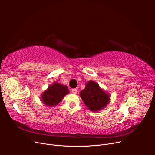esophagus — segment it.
Returning a JSON list of instances; mask_svg holds the SVG:
<instances>
[{
	"label": "esophagus",
	"instance_id": "obj_1",
	"mask_svg": "<svg viewBox=\"0 0 155 155\" xmlns=\"http://www.w3.org/2000/svg\"><path fill=\"white\" fill-rule=\"evenodd\" d=\"M78 92V90L76 88H72V92L74 93V94H76Z\"/></svg>",
	"mask_w": 155,
	"mask_h": 155
}]
</instances>
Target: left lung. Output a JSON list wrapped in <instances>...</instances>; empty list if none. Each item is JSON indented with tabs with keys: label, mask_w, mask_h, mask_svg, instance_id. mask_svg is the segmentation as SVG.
Listing matches in <instances>:
<instances>
[{
	"label": "left lung",
	"mask_w": 155,
	"mask_h": 155,
	"mask_svg": "<svg viewBox=\"0 0 155 155\" xmlns=\"http://www.w3.org/2000/svg\"><path fill=\"white\" fill-rule=\"evenodd\" d=\"M80 96L89 110L94 112L104 108L110 100L109 95L92 81L87 83L85 88L80 92Z\"/></svg>",
	"instance_id": "1"
}]
</instances>
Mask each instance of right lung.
<instances>
[{
	"label": "right lung",
	"mask_w": 155,
	"mask_h": 155,
	"mask_svg": "<svg viewBox=\"0 0 155 155\" xmlns=\"http://www.w3.org/2000/svg\"><path fill=\"white\" fill-rule=\"evenodd\" d=\"M68 89L66 85L58 83H54L49 86L48 90L45 91L41 96L44 104L48 106H55L61 101L62 98L68 93Z\"/></svg>",
	"instance_id": "add662e5"
}]
</instances>
